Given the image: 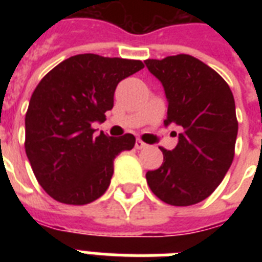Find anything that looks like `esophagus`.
<instances>
[{
  "label": "esophagus",
  "instance_id": "obj_1",
  "mask_svg": "<svg viewBox=\"0 0 262 262\" xmlns=\"http://www.w3.org/2000/svg\"><path fill=\"white\" fill-rule=\"evenodd\" d=\"M135 147H136V149H144V148H147L148 145L145 143H144V141H141V140H140V139H137Z\"/></svg>",
  "mask_w": 262,
  "mask_h": 262
}]
</instances>
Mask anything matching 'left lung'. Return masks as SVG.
Masks as SVG:
<instances>
[{
    "mask_svg": "<svg viewBox=\"0 0 262 262\" xmlns=\"http://www.w3.org/2000/svg\"><path fill=\"white\" fill-rule=\"evenodd\" d=\"M145 65L163 84L164 125L182 129L172 151L160 148L163 163L147 172L148 186L163 203L193 205L213 193L232 163L238 135L234 96L217 72L191 55L147 59Z\"/></svg>",
    "mask_w": 262,
    "mask_h": 262,
    "instance_id": "1",
    "label": "left lung"
}]
</instances>
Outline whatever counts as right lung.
<instances>
[{"label": "right lung", "instance_id": "right-lung-1", "mask_svg": "<svg viewBox=\"0 0 262 262\" xmlns=\"http://www.w3.org/2000/svg\"><path fill=\"white\" fill-rule=\"evenodd\" d=\"M137 59L79 54L65 59L36 85L26 114V154L39 185L71 205L92 203L107 190L114 159L135 147L130 133L95 136L121 80L141 71Z\"/></svg>", "mask_w": 262, "mask_h": 262}]
</instances>
